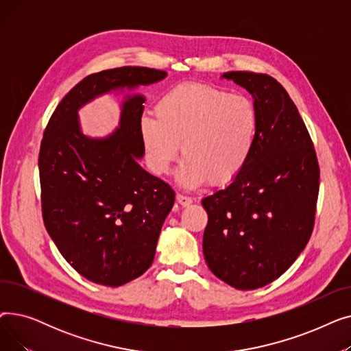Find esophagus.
<instances>
[{
	"label": "esophagus",
	"instance_id": "34e87169",
	"mask_svg": "<svg viewBox=\"0 0 351 351\" xmlns=\"http://www.w3.org/2000/svg\"><path fill=\"white\" fill-rule=\"evenodd\" d=\"M176 200H178V204L179 205H182V206H189L191 204H192V197H189V196H186V195H182V193H178L176 195Z\"/></svg>",
	"mask_w": 351,
	"mask_h": 351
}]
</instances>
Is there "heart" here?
Listing matches in <instances>:
<instances>
[{"label": "heart", "instance_id": "heart-1", "mask_svg": "<svg viewBox=\"0 0 351 351\" xmlns=\"http://www.w3.org/2000/svg\"><path fill=\"white\" fill-rule=\"evenodd\" d=\"M139 132L147 165L156 175L169 172L182 143L185 158L176 179L193 189L208 179L229 182L245 168L259 134V114L246 95L206 84H182L158 101L155 115H142Z\"/></svg>", "mask_w": 351, "mask_h": 351}]
</instances>
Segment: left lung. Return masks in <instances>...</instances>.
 Instances as JSON below:
<instances>
[{
  "mask_svg": "<svg viewBox=\"0 0 351 351\" xmlns=\"http://www.w3.org/2000/svg\"><path fill=\"white\" fill-rule=\"evenodd\" d=\"M259 114L250 159L225 189L202 199L204 254L212 273L239 290L276 280L306 247L315 226L320 169L315 146L286 89L266 73L225 72Z\"/></svg>",
  "mask_w": 351,
  "mask_h": 351,
  "instance_id": "obj_1",
  "label": "left lung"
}]
</instances>
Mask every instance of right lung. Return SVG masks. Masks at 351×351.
<instances>
[{
	"label": "right lung",
	"mask_w": 351,
	"mask_h": 351,
	"mask_svg": "<svg viewBox=\"0 0 351 351\" xmlns=\"http://www.w3.org/2000/svg\"><path fill=\"white\" fill-rule=\"evenodd\" d=\"M165 71L122 66L92 73L62 98L45 128L38 166L43 217L65 261L85 279L118 287L151 267L175 192L141 168L145 97L126 95L119 128L84 135L78 110L110 90L135 89Z\"/></svg>",
	"instance_id": "right-lung-1"
}]
</instances>
